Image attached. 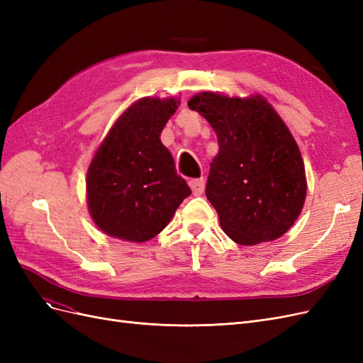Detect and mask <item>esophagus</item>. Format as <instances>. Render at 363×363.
I'll list each match as a JSON object with an SVG mask.
<instances>
[{"label":"esophagus","instance_id":"1","mask_svg":"<svg viewBox=\"0 0 363 363\" xmlns=\"http://www.w3.org/2000/svg\"><path fill=\"white\" fill-rule=\"evenodd\" d=\"M189 186H191V189H192V194H194V195H201V194L204 192L206 182H204L203 177L194 179V180L189 182Z\"/></svg>","mask_w":363,"mask_h":363}]
</instances>
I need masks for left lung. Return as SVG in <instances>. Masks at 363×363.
<instances>
[{
	"label": "left lung",
	"mask_w": 363,
	"mask_h": 363,
	"mask_svg": "<svg viewBox=\"0 0 363 363\" xmlns=\"http://www.w3.org/2000/svg\"><path fill=\"white\" fill-rule=\"evenodd\" d=\"M188 106L218 138L206 196L224 233L250 247L283 236L303 211L307 180L300 148L276 108L259 94L211 91L195 94Z\"/></svg>",
	"instance_id": "1"
}]
</instances>
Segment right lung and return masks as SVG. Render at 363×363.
Masks as SVG:
<instances>
[{
	"mask_svg": "<svg viewBox=\"0 0 363 363\" xmlns=\"http://www.w3.org/2000/svg\"><path fill=\"white\" fill-rule=\"evenodd\" d=\"M180 98L144 96L119 115L86 175L87 211L103 233L147 242L167 227L189 186L177 175L160 133Z\"/></svg>",
	"mask_w": 363,
	"mask_h": 363,
	"instance_id": "obj_1",
	"label": "right lung"
}]
</instances>
